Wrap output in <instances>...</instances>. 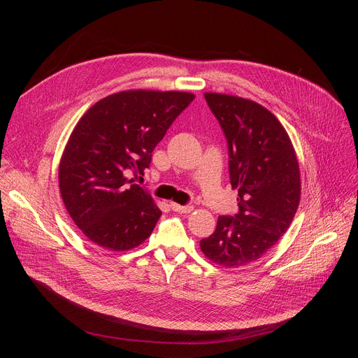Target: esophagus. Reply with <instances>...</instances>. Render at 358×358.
Segmentation results:
<instances>
[{"label": "esophagus", "mask_w": 358, "mask_h": 358, "mask_svg": "<svg viewBox=\"0 0 358 358\" xmlns=\"http://www.w3.org/2000/svg\"><path fill=\"white\" fill-rule=\"evenodd\" d=\"M170 207H171L173 211L181 213V214H188V213H191L194 210L192 206H180V203H176V202H171Z\"/></svg>", "instance_id": "esophagus-1"}]
</instances>
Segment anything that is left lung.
<instances>
[{
  "label": "left lung",
  "mask_w": 358,
  "mask_h": 358,
  "mask_svg": "<svg viewBox=\"0 0 358 358\" xmlns=\"http://www.w3.org/2000/svg\"><path fill=\"white\" fill-rule=\"evenodd\" d=\"M228 144L238 213L218 217L213 235L201 239L206 257L225 268L259 259L287 231L300 201V173L280 122L257 101L206 93Z\"/></svg>",
  "instance_id": "1"
}]
</instances>
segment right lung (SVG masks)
Returning a JSON list of instances; mask_svg holds the SVG:
<instances>
[{"mask_svg": "<svg viewBox=\"0 0 358 358\" xmlns=\"http://www.w3.org/2000/svg\"><path fill=\"white\" fill-rule=\"evenodd\" d=\"M194 97L119 92L99 100L78 122L61 159L59 189L71 218L94 245L129 250L151 235L162 211L129 177L144 176L152 150Z\"/></svg>", "mask_w": 358, "mask_h": 358, "instance_id": "right-lung-1", "label": "right lung"}]
</instances>
